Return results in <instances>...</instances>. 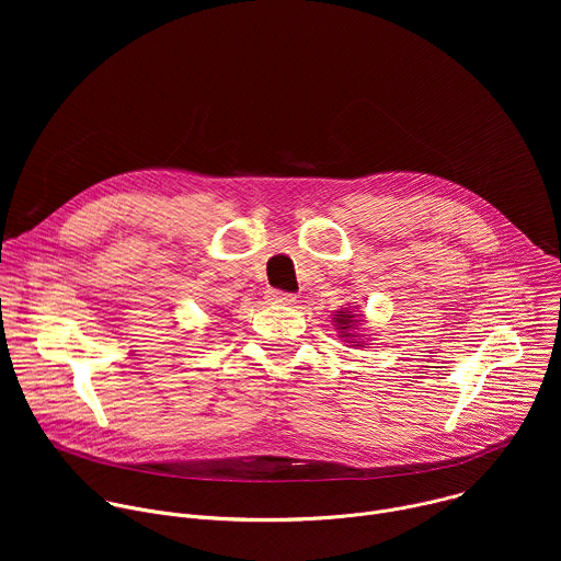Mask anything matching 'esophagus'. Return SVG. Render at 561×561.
I'll return each mask as SVG.
<instances>
[{
  "instance_id": "obj_1",
  "label": "esophagus",
  "mask_w": 561,
  "mask_h": 561,
  "mask_svg": "<svg viewBox=\"0 0 561 561\" xmlns=\"http://www.w3.org/2000/svg\"><path fill=\"white\" fill-rule=\"evenodd\" d=\"M266 299H268L271 304H293V301H295V295L284 293V290H268V293H266Z\"/></svg>"
}]
</instances>
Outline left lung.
<instances>
[{"label": "left lung", "instance_id": "8db88e82", "mask_svg": "<svg viewBox=\"0 0 561 561\" xmlns=\"http://www.w3.org/2000/svg\"><path fill=\"white\" fill-rule=\"evenodd\" d=\"M333 322L337 327V331L342 333L340 337L344 340H355L357 335L353 333V329L359 324V317L355 314V308H340L337 314H333ZM355 346H359V342H351Z\"/></svg>", "mask_w": 561, "mask_h": 561}]
</instances>
